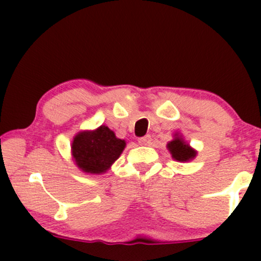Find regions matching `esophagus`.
<instances>
[{"label": "esophagus", "mask_w": 261, "mask_h": 261, "mask_svg": "<svg viewBox=\"0 0 261 261\" xmlns=\"http://www.w3.org/2000/svg\"><path fill=\"white\" fill-rule=\"evenodd\" d=\"M151 141H152V137L149 136V135H146V136H143V137H140L139 139V143L140 145H149V143H151Z\"/></svg>", "instance_id": "esophagus-1"}]
</instances>
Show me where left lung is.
<instances>
[{
    "mask_svg": "<svg viewBox=\"0 0 261 261\" xmlns=\"http://www.w3.org/2000/svg\"><path fill=\"white\" fill-rule=\"evenodd\" d=\"M168 149L170 153H172V157L180 162L190 161L196 155V152L189 147V145H185L184 141L179 139V137L170 141L168 143Z\"/></svg>",
    "mask_w": 261,
    "mask_h": 261,
    "instance_id": "left-lung-1",
    "label": "left lung"
}]
</instances>
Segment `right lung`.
I'll return each mask as SVG.
<instances>
[{
    "mask_svg": "<svg viewBox=\"0 0 261 261\" xmlns=\"http://www.w3.org/2000/svg\"><path fill=\"white\" fill-rule=\"evenodd\" d=\"M125 148V141L116 139L109 127L101 125L95 131H85L74 137L72 153L83 172L99 174L108 170Z\"/></svg>",
    "mask_w": 261,
    "mask_h": 261,
    "instance_id": "right-lung-1",
    "label": "right lung"
}]
</instances>
